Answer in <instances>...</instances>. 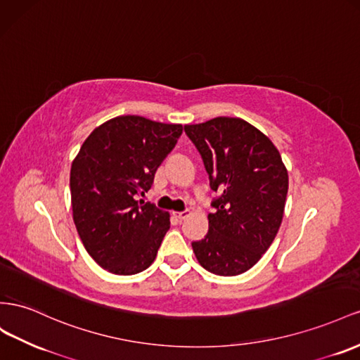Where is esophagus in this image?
<instances>
[{"instance_id": "obj_1", "label": "esophagus", "mask_w": 360, "mask_h": 360, "mask_svg": "<svg viewBox=\"0 0 360 360\" xmlns=\"http://www.w3.org/2000/svg\"><path fill=\"white\" fill-rule=\"evenodd\" d=\"M174 215H176L179 219H184L189 217V210H181V212H174Z\"/></svg>"}]
</instances>
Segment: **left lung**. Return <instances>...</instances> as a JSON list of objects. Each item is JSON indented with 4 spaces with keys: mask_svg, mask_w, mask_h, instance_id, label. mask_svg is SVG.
<instances>
[{
    "mask_svg": "<svg viewBox=\"0 0 360 360\" xmlns=\"http://www.w3.org/2000/svg\"><path fill=\"white\" fill-rule=\"evenodd\" d=\"M218 192L209 231L192 242L200 265L217 276H238L255 266L273 244L283 218L288 171L266 136L240 118L219 116L184 125Z\"/></svg>",
    "mask_w": 360,
    "mask_h": 360,
    "instance_id": "8db88e82",
    "label": "left lung"
}]
</instances>
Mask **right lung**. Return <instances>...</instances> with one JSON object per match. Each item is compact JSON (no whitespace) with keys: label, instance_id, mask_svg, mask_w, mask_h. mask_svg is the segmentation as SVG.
I'll return each instance as SVG.
<instances>
[{"label":"right lung","instance_id":"right-lung-1","mask_svg":"<svg viewBox=\"0 0 360 360\" xmlns=\"http://www.w3.org/2000/svg\"><path fill=\"white\" fill-rule=\"evenodd\" d=\"M181 133L180 124L118 116L87 136L74 159L75 227L89 256L109 273L138 274L156 259L169 215L138 197L151 188Z\"/></svg>","mask_w":360,"mask_h":360}]
</instances>
